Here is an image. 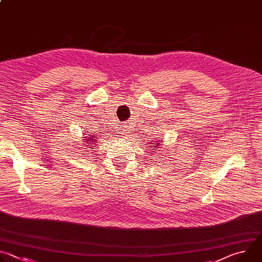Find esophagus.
I'll list each match as a JSON object with an SVG mask.
<instances>
[{"mask_svg":"<svg viewBox=\"0 0 262 262\" xmlns=\"http://www.w3.org/2000/svg\"><path fill=\"white\" fill-rule=\"evenodd\" d=\"M119 132L121 133V135H123V136H126L129 132H128V128L125 126V125H121L120 127H119Z\"/></svg>","mask_w":262,"mask_h":262,"instance_id":"esophagus-1","label":"esophagus"}]
</instances>
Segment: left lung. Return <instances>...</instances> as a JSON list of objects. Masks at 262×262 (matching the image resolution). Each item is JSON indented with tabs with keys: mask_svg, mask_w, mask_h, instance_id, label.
I'll return each instance as SVG.
<instances>
[{
	"mask_svg": "<svg viewBox=\"0 0 262 262\" xmlns=\"http://www.w3.org/2000/svg\"><path fill=\"white\" fill-rule=\"evenodd\" d=\"M151 146L154 147L152 150H157V148H158V146H159V143H154Z\"/></svg>",
	"mask_w": 262,
	"mask_h": 262,
	"instance_id": "1",
	"label": "left lung"
}]
</instances>
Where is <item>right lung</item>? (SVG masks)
I'll return each instance as SVG.
<instances>
[{"instance_id": "add662e5", "label": "right lung", "mask_w": 262, "mask_h": 262, "mask_svg": "<svg viewBox=\"0 0 262 262\" xmlns=\"http://www.w3.org/2000/svg\"><path fill=\"white\" fill-rule=\"evenodd\" d=\"M94 137L93 136H90V137H86L85 139V145H84V147H86V144H87V146H90V147H88V148H92V149H94L93 148V145L96 143V139H93ZM85 149V148H84Z\"/></svg>"}]
</instances>
